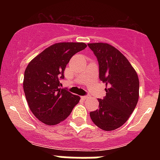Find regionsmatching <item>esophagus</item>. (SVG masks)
Instances as JSON below:
<instances>
[{"label": "esophagus", "mask_w": 160, "mask_h": 160, "mask_svg": "<svg viewBox=\"0 0 160 160\" xmlns=\"http://www.w3.org/2000/svg\"><path fill=\"white\" fill-rule=\"evenodd\" d=\"M82 98L83 99L87 100V99H90V95H85V96H82Z\"/></svg>", "instance_id": "34e87169"}]
</instances>
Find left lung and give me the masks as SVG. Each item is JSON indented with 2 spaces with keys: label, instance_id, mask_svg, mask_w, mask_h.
I'll use <instances>...</instances> for the list:
<instances>
[{
  "label": "left lung",
  "instance_id": "left-lung-1",
  "mask_svg": "<svg viewBox=\"0 0 160 160\" xmlns=\"http://www.w3.org/2000/svg\"><path fill=\"white\" fill-rule=\"evenodd\" d=\"M98 62L99 79L106 84V96L98 98V109L90 113L91 120L103 131L123 125L138 100L139 81L129 61L119 50L107 43H90Z\"/></svg>",
  "mask_w": 160,
  "mask_h": 160
}]
</instances>
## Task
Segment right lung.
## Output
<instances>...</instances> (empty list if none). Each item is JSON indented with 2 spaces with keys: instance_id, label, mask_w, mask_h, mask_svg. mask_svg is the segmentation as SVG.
Segmentation results:
<instances>
[{
  "instance_id": "1",
  "label": "right lung",
  "mask_w": 160,
  "mask_h": 160,
  "mask_svg": "<svg viewBox=\"0 0 160 160\" xmlns=\"http://www.w3.org/2000/svg\"><path fill=\"white\" fill-rule=\"evenodd\" d=\"M87 47L83 42L53 44L32 59L25 69L23 88L30 111L46 125L62 122L80 97L60 89V80L70 58Z\"/></svg>"
}]
</instances>
